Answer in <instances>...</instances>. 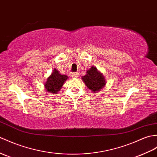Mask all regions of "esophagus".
I'll return each mask as SVG.
<instances>
[{
  "label": "esophagus",
  "instance_id": "34e87169",
  "mask_svg": "<svg viewBox=\"0 0 157 157\" xmlns=\"http://www.w3.org/2000/svg\"><path fill=\"white\" fill-rule=\"evenodd\" d=\"M71 76H72V78H78L79 75L78 73H73Z\"/></svg>",
  "mask_w": 157,
  "mask_h": 157
}]
</instances>
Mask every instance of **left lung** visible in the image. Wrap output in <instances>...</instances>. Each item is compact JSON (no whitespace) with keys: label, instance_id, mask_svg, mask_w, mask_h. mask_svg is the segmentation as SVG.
Returning a JSON list of instances; mask_svg holds the SVG:
<instances>
[{"label":"left lung","instance_id":"left-lung-1","mask_svg":"<svg viewBox=\"0 0 157 157\" xmlns=\"http://www.w3.org/2000/svg\"><path fill=\"white\" fill-rule=\"evenodd\" d=\"M82 79L87 88L94 93L99 92L106 84L104 75L94 66L87 70L86 74L82 76Z\"/></svg>","mask_w":157,"mask_h":157}]
</instances>
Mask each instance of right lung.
Instances as JSON below:
<instances>
[{
  "instance_id": "right-lung-1",
  "label": "right lung",
  "mask_w": 157,
  "mask_h": 157,
  "mask_svg": "<svg viewBox=\"0 0 157 157\" xmlns=\"http://www.w3.org/2000/svg\"><path fill=\"white\" fill-rule=\"evenodd\" d=\"M69 78L66 75L61 74L59 71L54 68L52 74L47 78L44 83L46 91L51 94L59 93L65 81Z\"/></svg>"
}]
</instances>
